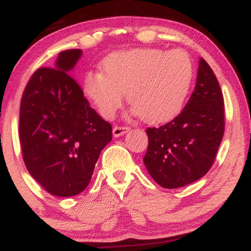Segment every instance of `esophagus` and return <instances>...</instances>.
<instances>
[{
  "mask_svg": "<svg viewBox=\"0 0 251 251\" xmlns=\"http://www.w3.org/2000/svg\"><path fill=\"white\" fill-rule=\"evenodd\" d=\"M129 131V128L128 127H122V126H114L113 127V137H116V138H118V137H122V135H124L125 133H127V132Z\"/></svg>",
  "mask_w": 251,
  "mask_h": 251,
  "instance_id": "34e87169",
  "label": "esophagus"
}]
</instances>
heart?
Segmentation results:
<instances>
[{
  "mask_svg": "<svg viewBox=\"0 0 251 251\" xmlns=\"http://www.w3.org/2000/svg\"><path fill=\"white\" fill-rule=\"evenodd\" d=\"M102 72H88L83 91L100 116L111 119L127 93L129 105L149 124L165 123L180 113L194 79L184 50L137 48L105 57Z\"/></svg>",
  "mask_w": 251,
  "mask_h": 251,
  "instance_id": "heart-1",
  "label": "heart"
}]
</instances>
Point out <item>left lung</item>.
I'll use <instances>...</instances> for the list:
<instances>
[{"label":"left lung","mask_w":251,"mask_h":251,"mask_svg":"<svg viewBox=\"0 0 251 251\" xmlns=\"http://www.w3.org/2000/svg\"><path fill=\"white\" fill-rule=\"evenodd\" d=\"M223 106L217 77L201 57L195 91L179 116L146 129L149 146L143 160L155 183L177 189L208 174L224 134Z\"/></svg>","instance_id":"left-lung-1"}]
</instances>
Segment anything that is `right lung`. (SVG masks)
<instances>
[{
	"mask_svg": "<svg viewBox=\"0 0 251 251\" xmlns=\"http://www.w3.org/2000/svg\"><path fill=\"white\" fill-rule=\"evenodd\" d=\"M81 50H63L53 68H39L20 108L22 154L31 177L50 195L71 197L87 188L112 126L89 106L71 75Z\"/></svg>",
	"mask_w": 251,
	"mask_h": 251,
	"instance_id": "add662e5",
	"label": "right lung"
}]
</instances>
